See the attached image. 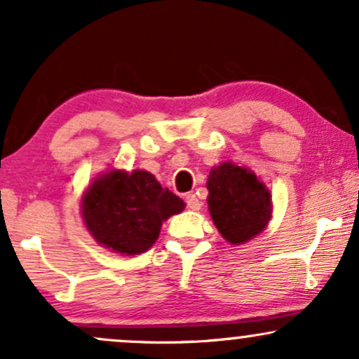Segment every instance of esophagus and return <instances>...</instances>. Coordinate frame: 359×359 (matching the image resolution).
<instances>
[{"mask_svg":"<svg viewBox=\"0 0 359 359\" xmlns=\"http://www.w3.org/2000/svg\"><path fill=\"white\" fill-rule=\"evenodd\" d=\"M185 202H187V207L191 210H198L202 205L196 194H187V196H185Z\"/></svg>","mask_w":359,"mask_h":359,"instance_id":"1","label":"esophagus"}]
</instances>
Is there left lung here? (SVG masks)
<instances>
[{"instance_id":"left-lung-1","label":"left lung","mask_w":359,"mask_h":359,"mask_svg":"<svg viewBox=\"0 0 359 359\" xmlns=\"http://www.w3.org/2000/svg\"><path fill=\"white\" fill-rule=\"evenodd\" d=\"M207 191L210 217L227 243H248L269 224L271 192L249 168L222 162L210 170Z\"/></svg>"}]
</instances>
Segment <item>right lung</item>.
<instances>
[{"label":"right lung","mask_w":359,"mask_h":359,"mask_svg":"<svg viewBox=\"0 0 359 359\" xmlns=\"http://www.w3.org/2000/svg\"><path fill=\"white\" fill-rule=\"evenodd\" d=\"M184 201L145 170H109L81 198L85 227L103 248L137 256L155 244L162 222L184 210Z\"/></svg>","instance_id":"add662e5"}]
</instances>
